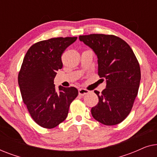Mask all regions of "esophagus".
Returning a JSON list of instances; mask_svg holds the SVG:
<instances>
[{"instance_id": "34e87169", "label": "esophagus", "mask_w": 157, "mask_h": 157, "mask_svg": "<svg viewBox=\"0 0 157 157\" xmlns=\"http://www.w3.org/2000/svg\"><path fill=\"white\" fill-rule=\"evenodd\" d=\"M89 93V91H88V90L85 89H78V94L80 96H84V95H86V94H87Z\"/></svg>"}]
</instances>
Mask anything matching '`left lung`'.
I'll return each mask as SVG.
<instances>
[{
  "label": "left lung",
  "mask_w": 157,
  "mask_h": 157,
  "mask_svg": "<svg viewBox=\"0 0 157 157\" xmlns=\"http://www.w3.org/2000/svg\"><path fill=\"white\" fill-rule=\"evenodd\" d=\"M79 39L94 50L98 57V74L106 80L91 114L104 125L121 123L132 111L138 94L141 70L138 60L127 43L121 38L106 34H89Z\"/></svg>",
  "instance_id": "1"
}]
</instances>
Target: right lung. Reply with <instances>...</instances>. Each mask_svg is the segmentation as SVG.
Returning a JSON list of instances; mask_svg holds the SVG:
<instances>
[{
    "instance_id": "1",
    "label": "right lung",
    "mask_w": 157,
    "mask_h": 157,
    "mask_svg": "<svg viewBox=\"0 0 157 157\" xmlns=\"http://www.w3.org/2000/svg\"><path fill=\"white\" fill-rule=\"evenodd\" d=\"M77 37H58L37 42L23 59L18 81L23 101L36 124L53 128L66 119L71 103L78 96L75 87L60 86L56 91L54 78L61 69V56Z\"/></svg>"
}]
</instances>
